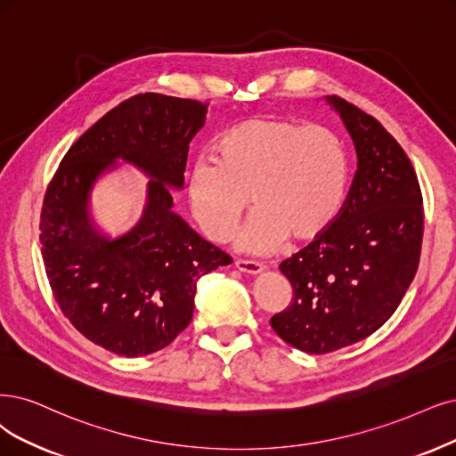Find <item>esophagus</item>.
<instances>
[{
    "instance_id": "1",
    "label": "esophagus",
    "mask_w": 456,
    "mask_h": 456,
    "mask_svg": "<svg viewBox=\"0 0 456 456\" xmlns=\"http://www.w3.org/2000/svg\"><path fill=\"white\" fill-rule=\"evenodd\" d=\"M234 268H237V271H240V273H244V274H251V276H257V274L265 273V266L261 263L242 261V259L234 261Z\"/></svg>"
}]
</instances>
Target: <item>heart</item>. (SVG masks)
<instances>
[{"mask_svg":"<svg viewBox=\"0 0 456 456\" xmlns=\"http://www.w3.org/2000/svg\"><path fill=\"white\" fill-rule=\"evenodd\" d=\"M200 231L225 242L248 207L237 246L266 256L289 237L314 240L336 222L347 195V158L338 134L325 126L257 116L225 131L216 159H197L185 183Z\"/></svg>","mask_w":456,"mask_h":456,"instance_id":"obj_1","label":"heart"}]
</instances>
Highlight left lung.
Listing matches in <instances>:
<instances>
[{
  "instance_id": "8db88e82",
  "label": "left lung",
  "mask_w": 456,
  "mask_h": 456,
  "mask_svg": "<svg viewBox=\"0 0 456 456\" xmlns=\"http://www.w3.org/2000/svg\"><path fill=\"white\" fill-rule=\"evenodd\" d=\"M357 151L336 222L280 265L291 305L271 319L283 342L323 355L364 340L398 308L423 242V195L406 151L376 118L330 95Z\"/></svg>"
}]
</instances>
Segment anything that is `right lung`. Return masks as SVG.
Here are the masks:
<instances>
[{
  "label": "right lung",
  "instance_id": "right-lung-1",
  "mask_svg": "<svg viewBox=\"0 0 456 456\" xmlns=\"http://www.w3.org/2000/svg\"><path fill=\"white\" fill-rule=\"evenodd\" d=\"M207 105L139 94L107 112L69 148L50 182L41 214L43 261L65 317L116 355L144 357L190 325L197 281L232 259L173 212L183 188L188 144ZM127 162L146 174L145 208L120 238L91 216L99 177Z\"/></svg>",
  "mask_w": 456,
  "mask_h": 456
}]
</instances>
